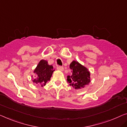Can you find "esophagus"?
Returning <instances> with one entry per match:
<instances>
[{"label":"esophagus","mask_w":127,"mask_h":127,"mask_svg":"<svg viewBox=\"0 0 127 127\" xmlns=\"http://www.w3.org/2000/svg\"><path fill=\"white\" fill-rule=\"evenodd\" d=\"M57 69L59 71H63L64 70V68L62 67V66H60V65H57Z\"/></svg>","instance_id":"34e87169"}]
</instances>
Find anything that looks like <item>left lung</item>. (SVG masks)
<instances>
[{
  "instance_id": "8db88e82",
  "label": "left lung",
  "mask_w": 127,
  "mask_h": 127,
  "mask_svg": "<svg viewBox=\"0 0 127 127\" xmlns=\"http://www.w3.org/2000/svg\"><path fill=\"white\" fill-rule=\"evenodd\" d=\"M72 75L68 76L67 82L73 88L80 89L90 82V73L87 68L77 62L73 61L70 64Z\"/></svg>"
}]
</instances>
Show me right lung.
Instances as JSON below:
<instances>
[{
    "mask_svg": "<svg viewBox=\"0 0 127 127\" xmlns=\"http://www.w3.org/2000/svg\"><path fill=\"white\" fill-rule=\"evenodd\" d=\"M54 71L53 66L48 65L46 60H40L34 71V73L36 74L37 78L33 80V82L36 84L40 83L41 86H43V85L45 86L47 82L50 80Z\"/></svg>",
    "mask_w": 127,
    "mask_h": 127,
    "instance_id": "obj_1",
    "label": "right lung"
}]
</instances>
